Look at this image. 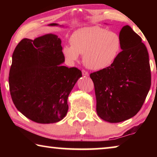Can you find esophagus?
Here are the masks:
<instances>
[{"label": "esophagus", "mask_w": 157, "mask_h": 157, "mask_svg": "<svg viewBox=\"0 0 157 157\" xmlns=\"http://www.w3.org/2000/svg\"><path fill=\"white\" fill-rule=\"evenodd\" d=\"M82 75H83L84 76H89V73L87 72V71H84V70H82Z\"/></svg>", "instance_id": "obj_1"}]
</instances>
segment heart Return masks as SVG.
I'll return each mask as SVG.
<instances>
[{"label":"heart","mask_w":157,"mask_h":157,"mask_svg":"<svg viewBox=\"0 0 157 157\" xmlns=\"http://www.w3.org/2000/svg\"><path fill=\"white\" fill-rule=\"evenodd\" d=\"M71 46L63 48V54L71 62L83 55L87 68L100 71L108 68L118 57L121 48L120 36L115 32L91 26L79 28L70 38Z\"/></svg>","instance_id":"obj_1"}]
</instances>
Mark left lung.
Listing matches in <instances>:
<instances>
[{"label": "left lung", "mask_w": 157, "mask_h": 157, "mask_svg": "<svg viewBox=\"0 0 157 157\" xmlns=\"http://www.w3.org/2000/svg\"><path fill=\"white\" fill-rule=\"evenodd\" d=\"M121 49L108 68L90 74L96 98V111L102 120L115 123L139 112L151 86L147 48L129 25L119 34Z\"/></svg>", "instance_id": "left-lung-1"}]
</instances>
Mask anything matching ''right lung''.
I'll return each mask as SVG.
<instances>
[{"mask_svg":"<svg viewBox=\"0 0 157 157\" xmlns=\"http://www.w3.org/2000/svg\"><path fill=\"white\" fill-rule=\"evenodd\" d=\"M62 41L53 34L23 39L16 47L10 70L13 102L26 118L41 124L57 123L68 109V97L80 70L62 65Z\"/></svg>","mask_w":157,"mask_h":157,"instance_id":"obj_1","label":"right lung"}]
</instances>
